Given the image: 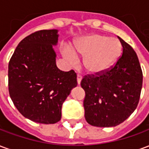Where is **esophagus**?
<instances>
[{
	"mask_svg": "<svg viewBox=\"0 0 149 149\" xmlns=\"http://www.w3.org/2000/svg\"><path fill=\"white\" fill-rule=\"evenodd\" d=\"M77 83H78V84H81V79H82V77H81V75L77 74Z\"/></svg>",
	"mask_w": 149,
	"mask_h": 149,
	"instance_id": "34e87169",
	"label": "esophagus"
}]
</instances>
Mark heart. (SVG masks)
Instances as JSON below:
<instances>
[{
	"instance_id": "1",
	"label": "heart",
	"mask_w": 149,
	"mask_h": 149,
	"mask_svg": "<svg viewBox=\"0 0 149 149\" xmlns=\"http://www.w3.org/2000/svg\"><path fill=\"white\" fill-rule=\"evenodd\" d=\"M122 45L117 38L105 35L89 34L80 37L74 43L73 52L83 58V66L88 73L100 75L112 68L120 58ZM70 62H75L76 56L70 50L64 52Z\"/></svg>"
}]
</instances>
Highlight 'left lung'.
Masks as SVG:
<instances>
[{
    "label": "left lung",
    "mask_w": 149,
    "mask_h": 149,
    "mask_svg": "<svg viewBox=\"0 0 149 149\" xmlns=\"http://www.w3.org/2000/svg\"><path fill=\"white\" fill-rule=\"evenodd\" d=\"M118 38L123 52L116 64L102 74L84 76L81 82L85 92L84 117L96 127L121 124L136 109L141 97L143 73L137 55Z\"/></svg>",
    "instance_id": "8db88e82"
}]
</instances>
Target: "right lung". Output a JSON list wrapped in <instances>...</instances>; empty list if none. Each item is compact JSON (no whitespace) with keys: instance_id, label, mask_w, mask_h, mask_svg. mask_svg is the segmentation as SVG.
Returning <instances> with one entry per match:
<instances>
[{"instance_id":"obj_1","label":"right lung","mask_w":149,"mask_h":149,"mask_svg":"<svg viewBox=\"0 0 149 149\" xmlns=\"http://www.w3.org/2000/svg\"><path fill=\"white\" fill-rule=\"evenodd\" d=\"M56 29L40 30L19 43L8 63V92L21 115L40 124H55L61 118L64 101L77 85L73 70L56 65L52 45Z\"/></svg>"}]
</instances>
